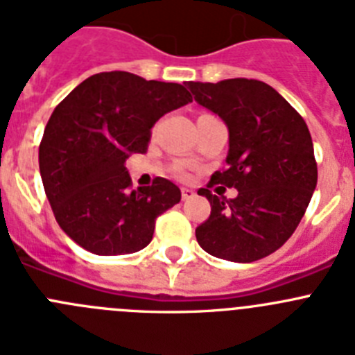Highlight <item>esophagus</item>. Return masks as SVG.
Listing matches in <instances>:
<instances>
[{
	"mask_svg": "<svg viewBox=\"0 0 355 355\" xmlns=\"http://www.w3.org/2000/svg\"><path fill=\"white\" fill-rule=\"evenodd\" d=\"M181 197H183V200H188L196 197V192H193L192 188H181Z\"/></svg>",
	"mask_w": 355,
	"mask_h": 355,
	"instance_id": "obj_1",
	"label": "esophagus"
}]
</instances>
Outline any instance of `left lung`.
Here are the masks:
<instances>
[{"mask_svg": "<svg viewBox=\"0 0 355 355\" xmlns=\"http://www.w3.org/2000/svg\"><path fill=\"white\" fill-rule=\"evenodd\" d=\"M199 105L227 124V167L209 184L236 187L234 200L200 188L211 213L196 229L215 258L250 263L286 243L306 213L318 180L311 133L300 114L270 85L234 78L188 83Z\"/></svg>", "mask_w": 355, "mask_h": 355, "instance_id": "obj_1", "label": "left lung"}]
</instances>
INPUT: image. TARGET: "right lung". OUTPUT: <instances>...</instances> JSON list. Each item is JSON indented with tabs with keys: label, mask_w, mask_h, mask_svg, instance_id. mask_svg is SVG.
Wrapping results in <instances>:
<instances>
[{
	"label": "right lung",
	"mask_w": 355,
	"mask_h": 355,
	"mask_svg": "<svg viewBox=\"0 0 355 355\" xmlns=\"http://www.w3.org/2000/svg\"><path fill=\"white\" fill-rule=\"evenodd\" d=\"M192 101L180 83L99 72L72 90L49 117L39 146L44 190L64 233L97 256L149 245L162 213L181 200L165 178L133 190L124 163L146 153L150 128Z\"/></svg>",
	"instance_id": "add662e5"
}]
</instances>
